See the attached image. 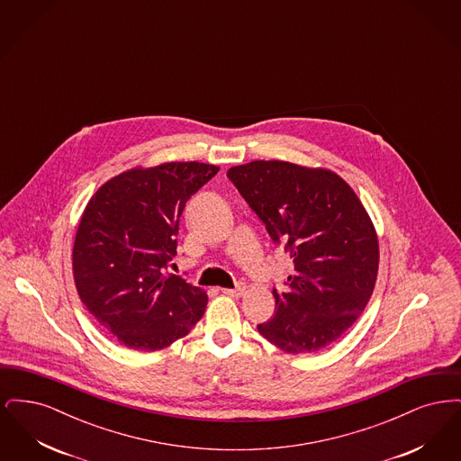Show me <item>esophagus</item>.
Segmentation results:
<instances>
[{
    "label": "esophagus",
    "instance_id": "1",
    "mask_svg": "<svg viewBox=\"0 0 461 461\" xmlns=\"http://www.w3.org/2000/svg\"><path fill=\"white\" fill-rule=\"evenodd\" d=\"M221 292L224 295H230V297H241L245 294V286H237V288H221Z\"/></svg>",
    "mask_w": 461,
    "mask_h": 461
}]
</instances>
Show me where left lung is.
<instances>
[{
  "label": "left lung",
  "mask_w": 461,
  "mask_h": 461,
  "mask_svg": "<svg viewBox=\"0 0 461 461\" xmlns=\"http://www.w3.org/2000/svg\"><path fill=\"white\" fill-rule=\"evenodd\" d=\"M226 175L294 259L285 288L273 290L275 316L258 325L259 333L288 354L327 349L365 311L376 282L378 237L365 205L323 167L252 160Z\"/></svg>",
  "instance_id": "8db88e82"
}]
</instances>
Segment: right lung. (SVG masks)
<instances>
[{
    "instance_id": "obj_1",
    "label": "right lung",
    "mask_w": 461,
    "mask_h": 461,
    "mask_svg": "<svg viewBox=\"0 0 461 461\" xmlns=\"http://www.w3.org/2000/svg\"><path fill=\"white\" fill-rule=\"evenodd\" d=\"M218 171L195 160L140 166L89 198L72 249L74 282L91 316L121 346L160 351L203 316L205 290L166 269L186 200Z\"/></svg>"
}]
</instances>
